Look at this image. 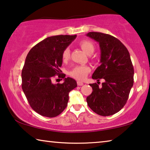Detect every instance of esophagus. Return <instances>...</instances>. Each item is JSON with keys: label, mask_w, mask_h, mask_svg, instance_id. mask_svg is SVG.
<instances>
[{"label": "esophagus", "mask_w": 150, "mask_h": 150, "mask_svg": "<svg viewBox=\"0 0 150 150\" xmlns=\"http://www.w3.org/2000/svg\"><path fill=\"white\" fill-rule=\"evenodd\" d=\"M77 86H83V83L81 81H77Z\"/></svg>", "instance_id": "obj_1"}]
</instances>
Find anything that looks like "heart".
<instances>
[{"mask_svg": "<svg viewBox=\"0 0 150 150\" xmlns=\"http://www.w3.org/2000/svg\"><path fill=\"white\" fill-rule=\"evenodd\" d=\"M79 46L85 52L88 54H92L94 50V46L93 43L89 40H82L80 42ZM70 57V50L67 48H65L62 53V59L63 61H67ZM90 71L89 67L86 65H79L73 68L70 71V75L78 80H83L86 77Z\"/></svg>", "mask_w": 150, "mask_h": 150, "instance_id": "1", "label": "heart"}]
</instances>
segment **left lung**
Segmentation results:
<instances>
[{"label": "left lung", "instance_id": "1", "mask_svg": "<svg viewBox=\"0 0 150 150\" xmlns=\"http://www.w3.org/2000/svg\"><path fill=\"white\" fill-rule=\"evenodd\" d=\"M87 36L99 43L100 65L96 69L92 79H104L102 86L89 84L92 93L87 97L91 110L106 117L118 112L126 104L133 86L134 69L128 50L119 40L100 32H89Z\"/></svg>", "mask_w": 150, "mask_h": 150}]
</instances>
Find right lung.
Segmentation results:
<instances>
[{"mask_svg": "<svg viewBox=\"0 0 150 150\" xmlns=\"http://www.w3.org/2000/svg\"><path fill=\"white\" fill-rule=\"evenodd\" d=\"M77 35H59L47 38L31 49L22 69V89L33 110L46 117L59 115L67 106L69 93L77 82L61 73L62 53ZM56 74L64 79L54 84Z\"/></svg>", "mask_w": 150, "mask_h": 150, "instance_id": "right-lung-1", "label": "right lung"}]
</instances>
